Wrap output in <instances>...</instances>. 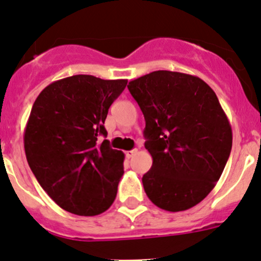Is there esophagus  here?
I'll return each mask as SVG.
<instances>
[{
  "instance_id": "1",
  "label": "esophagus",
  "mask_w": 261,
  "mask_h": 261,
  "mask_svg": "<svg viewBox=\"0 0 261 261\" xmlns=\"http://www.w3.org/2000/svg\"><path fill=\"white\" fill-rule=\"evenodd\" d=\"M136 152H138V150H136V149L128 150V151H125V155H126V158H128V159H130V158H133L134 155L136 154Z\"/></svg>"
}]
</instances>
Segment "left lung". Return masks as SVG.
<instances>
[{
    "mask_svg": "<svg viewBox=\"0 0 261 261\" xmlns=\"http://www.w3.org/2000/svg\"><path fill=\"white\" fill-rule=\"evenodd\" d=\"M145 118L151 169L144 189L159 208L179 212L203 201L220 179L232 130L213 89L196 75L156 70L127 86Z\"/></svg>",
    "mask_w": 261,
    "mask_h": 261,
    "instance_id": "8db88e82",
    "label": "left lung"
}]
</instances>
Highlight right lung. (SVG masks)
<instances>
[{
	"mask_svg": "<svg viewBox=\"0 0 261 261\" xmlns=\"http://www.w3.org/2000/svg\"><path fill=\"white\" fill-rule=\"evenodd\" d=\"M127 81L78 74L50 83L35 99L23 134L29 167L65 211L96 216L114 203L125 155L110 146L109 109Z\"/></svg>",
	"mask_w": 261,
	"mask_h": 261,
	"instance_id": "obj_1",
	"label": "right lung"
}]
</instances>
